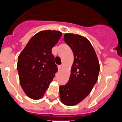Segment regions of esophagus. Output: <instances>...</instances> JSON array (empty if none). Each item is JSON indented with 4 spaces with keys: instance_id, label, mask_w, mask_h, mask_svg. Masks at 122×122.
Returning <instances> with one entry per match:
<instances>
[{
    "instance_id": "34e87169",
    "label": "esophagus",
    "mask_w": 122,
    "mask_h": 122,
    "mask_svg": "<svg viewBox=\"0 0 122 122\" xmlns=\"http://www.w3.org/2000/svg\"><path fill=\"white\" fill-rule=\"evenodd\" d=\"M63 67V65H60L58 66V69L59 70H61V69H62Z\"/></svg>"
}]
</instances>
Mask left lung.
I'll use <instances>...</instances> for the list:
<instances>
[{"mask_svg": "<svg viewBox=\"0 0 122 122\" xmlns=\"http://www.w3.org/2000/svg\"><path fill=\"white\" fill-rule=\"evenodd\" d=\"M63 39L72 50L74 60L68 83L59 86V95L63 103L72 106L90 94L98 80L100 67L95 50L87 39L73 33H65Z\"/></svg>", "mask_w": 122, "mask_h": 122, "instance_id": "8db88e82", "label": "left lung"}]
</instances>
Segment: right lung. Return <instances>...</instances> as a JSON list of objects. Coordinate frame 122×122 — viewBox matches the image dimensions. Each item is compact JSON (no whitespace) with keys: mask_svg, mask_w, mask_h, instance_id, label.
Segmentation results:
<instances>
[{"mask_svg":"<svg viewBox=\"0 0 122 122\" xmlns=\"http://www.w3.org/2000/svg\"><path fill=\"white\" fill-rule=\"evenodd\" d=\"M61 35V32L56 30L39 31L30 39L18 57L20 83L31 99L43 97L57 72L52 48Z\"/></svg>","mask_w":122,"mask_h":122,"instance_id":"right-lung-1","label":"right lung"}]
</instances>
